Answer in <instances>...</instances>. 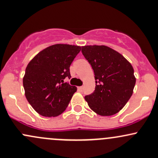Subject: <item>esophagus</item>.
Returning a JSON list of instances; mask_svg holds the SVG:
<instances>
[{
    "label": "esophagus",
    "mask_w": 158,
    "mask_h": 158,
    "mask_svg": "<svg viewBox=\"0 0 158 158\" xmlns=\"http://www.w3.org/2000/svg\"><path fill=\"white\" fill-rule=\"evenodd\" d=\"M77 89H78L79 91H81V92H82L83 89H84V86H78V88H77Z\"/></svg>",
    "instance_id": "esophagus-1"
}]
</instances>
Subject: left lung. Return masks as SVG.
Here are the masks:
<instances>
[{
  "label": "left lung",
  "instance_id": "obj_1",
  "mask_svg": "<svg viewBox=\"0 0 158 158\" xmlns=\"http://www.w3.org/2000/svg\"><path fill=\"white\" fill-rule=\"evenodd\" d=\"M81 51L92 66L96 80L94 92L85 96L88 106L101 116L119 112L133 93L135 77L133 66L107 46H84Z\"/></svg>",
  "mask_w": 158,
  "mask_h": 158
}]
</instances>
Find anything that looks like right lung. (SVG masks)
Returning <instances> with one entry per match:
<instances>
[{
	"label": "right lung",
	"instance_id": "right-lung-1",
	"mask_svg": "<svg viewBox=\"0 0 158 158\" xmlns=\"http://www.w3.org/2000/svg\"><path fill=\"white\" fill-rule=\"evenodd\" d=\"M80 46L54 44L44 49L29 62L23 77L29 104L44 117H57L66 109L77 87L64 83L70 78L71 64Z\"/></svg>",
	"mask_w": 158,
	"mask_h": 158
}]
</instances>
